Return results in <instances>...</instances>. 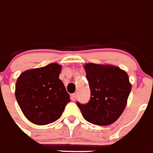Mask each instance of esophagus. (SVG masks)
<instances>
[{
    "label": "esophagus",
    "instance_id": "esophagus-1",
    "mask_svg": "<svg viewBox=\"0 0 153 153\" xmlns=\"http://www.w3.org/2000/svg\"><path fill=\"white\" fill-rule=\"evenodd\" d=\"M77 99V95L75 94V93H74V94H72V95H71V99L72 101H75Z\"/></svg>",
    "mask_w": 153,
    "mask_h": 153
}]
</instances>
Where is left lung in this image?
Returning a JSON list of instances; mask_svg holds the SVG:
<instances>
[{"label": "left lung", "instance_id": "8db88e82", "mask_svg": "<svg viewBox=\"0 0 153 153\" xmlns=\"http://www.w3.org/2000/svg\"><path fill=\"white\" fill-rule=\"evenodd\" d=\"M91 90V99L85 105L77 102L86 121L108 126L123 114L132 89L126 71L111 65L87 63L84 65Z\"/></svg>", "mask_w": 153, "mask_h": 153}]
</instances>
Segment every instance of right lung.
<instances>
[{
    "label": "right lung",
    "instance_id": "obj_1",
    "mask_svg": "<svg viewBox=\"0 0 153 153\" xmlns=\"http://www.w3.org/2000/svg\"><path fill=\"white\" fill-rule=\"evenodd\" d=\"M62 66L57 63L29 69L18 78L15 97L25 116L44 126L58 120L70 97L59 79Z\"/></svg>",
    "mask_w": 153,
    "mask_h": 153
}]
</instances>
